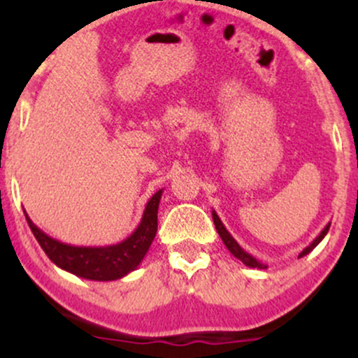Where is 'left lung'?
Returning <instances> with one entry per match:
<instances>
[{"label":"left lung","instance_id":"left-lung-1","mask_svg":"<svg viewBox=\"0 0 358 358\" xmlns=\"http://www.w3.org/2000/svg\"><path fill=\"white\" fill-rule=\"evenodd\" d=\"M212 217H213V224H215V229H217V232H219V236H220L222 242H224V244H225V248H227L229 250H231V254H232L234 257L239 259V261L244 262V264H245V266H249V268H257V269H266V268H268V266L262 264L261 261H257L256 257L250 256L249 252H245V250L242 249L239 244H237V241L234 239V237L231 236V232H229L227 229H225V225L222 224V220L219 219V215H217L215 210H212ZM328 229H330V224L324 225V229H323L322 232H320V236L316 237V239H315L313 242H311V244L308 245V248L303 249L301 252H299V256H298V257H303V256H306V254H310L311 250H313V249L316 248V245H318L320 242L323 241V237L327 236Z\"/></svg>","mask_w":358,"mask_h":358}]
</instances>
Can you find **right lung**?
Masks as SVG:
<instances>
[{
    "instance_id": "1",
    "label": "right lung",
    "mask_w": 358,
    "mask_h": 358,
    "mask_svg": "<svg viewBox=\"0 0 358 358\" xmlns=\"http://www.w3.org/2000/svg\"><path fill=\"white\" fill-rule=\"evenodd\" d=\"M162 195L163 190H158L148 200L141 222L127 239L119 244L101 245V248L65 244L36 227L27 212L24 217L40 248L45 250L53 264L90 281H116L136 269L145 259L158 231V205Z\"/></svg>"
}]
</instances>
